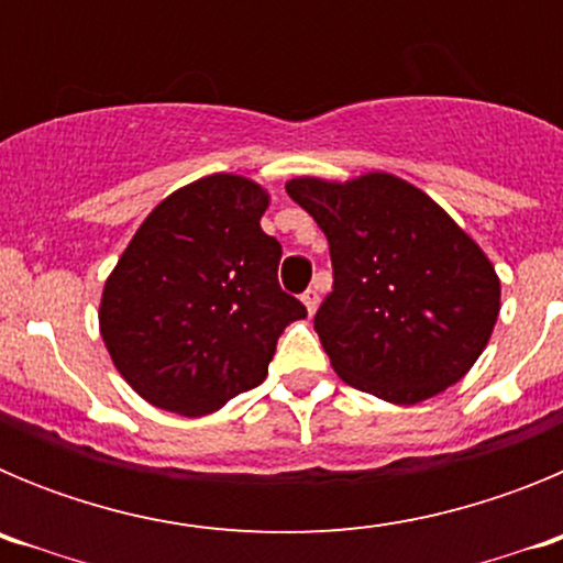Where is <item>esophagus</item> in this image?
<instances>
[{
    "label": "esophagus",
    "instance_id": "1",
    "mask_svg": "<svg viewBox=\"0 0 563 563\" xmlns=\"http://www.w3.org/2000/svg\"><path fill=\"white\" fill-rule=\"evenodd\" d=\"M301 301H305V307H307V312H316V307H318V290L316 287H310V290H305L301 292Z\"/></svg>",
    "mask_w": 563,
    "mask_h": 563
}]
</instances>
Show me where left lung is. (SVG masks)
I'll use <instances>...</instances> for the list:
<instances>
[{
	"instance_id": "8db88e82",
	"label": "left lung",
	"mask_w": 563,
	"mask_h": 563,
	"mask_svg": "<svg viewBox=\"0 0 563 563\" xmlns=\"http://www.w3.org/2000/svg\"><path fill=\"white\" fill-rule=\"evenodd\" d=\"M287 194L330 242L332 292L316 332L343 383L415 406L467 375L499 318V276L429 194L395 174Z\"/></svg>"
}]
</instances>
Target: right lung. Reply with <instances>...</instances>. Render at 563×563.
<instances>
[{"mask_svg": "<svg viewBox=\"0 0 563 563\" xmlns=\"http://www.w3.org/2000/svg\"><path fill=\"white\" fill-rule=\"evenodd\" d=\"M267 202L247 177H202L148 213L109 273L101 338L157 409L202 417L256 389L278 335L307 318L278 287L282 245L258 225Z\"/></svg>", "mask_w": 563, "mask_h": 563, "instance_id": "add662e5", "label": "right lung"}]
</instances>
